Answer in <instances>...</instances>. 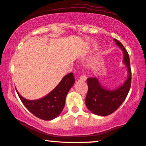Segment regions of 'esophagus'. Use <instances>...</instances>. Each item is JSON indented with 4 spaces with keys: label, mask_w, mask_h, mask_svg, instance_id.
Here are the masks:
<instances>
[{
    "label": "esophagus",
    "mask_w": 146,
    "mask_h": 146,
    "mask_svg": "<svg viewBox=\"0 0 146 146\" xmlns=\"http://www.w3.org/2000/svg\"><path fill=\"white\" fill-rule=\"evenodd\" d=\"M87 80V76L85 74L81 75L80 76V80L81 81H86Z\"/></svg>",
    "instance_id": "1"
}]
</instances>
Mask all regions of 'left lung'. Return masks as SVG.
Returning a JSON list of instances; mask_svg holds the SVG:
<instances>
[{"mask_svg":"<svg viewBox=\"0 0 146 146\" xmlns=\"http://www.w3.org/2000/svg\"><path fill=\"white\" fill-rule=\"evenodd\" d=\"M114 40L123 52V62L127 66L129 77L122 86L112 91L102 87L97 78H87L88 91L86 98V104L91 112L100 116L108 115L115 111L125 100L131 86L132 74L129 53L120 42L116 39Z\"/></svg>","mask_w":146,"mask_h":146,"instance_id":"left-lung-1","label":"left lung"}]
</instances>
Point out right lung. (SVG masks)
I'll return each mask as SVG.
<instances>
[{
  "label": "right lung",
  "instance_id": "right-lung-1",
  "mask_svg": "<svg viewBox=\"0 0 146 146\" xmlns=\"http://www.w3.org/2000/svg\"><path fill=\"white\" fill-rule=\"evenodd\" d=\"M74 82L73 73H69L63 77L59 85L50 93L44 98L35 100H27L16 91L20 100L29 111L36 117L50 121L57 117L61 113L65 104L66 95Z\"/></svg>",
  "mask_w": 146,
  "mask_h": 146
}]
</instances>
